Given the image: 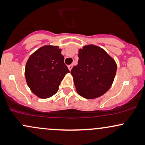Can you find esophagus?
Returning a JSON list of instances; mask_svg holds the SVG:
<instances>
[{"instance_id":"obj_1","label":"esophagus","mask_w":145,"mask_h":145,"mask_svg":"<svg viewBox=\"0 0 145 145\" xmlns=\"http://www.w3.org/2000/svg\"><path fill=\"white\" fill-rule=\"evenodd\" d=\"M72 67H73L72 65H68V69H69V71L71 70V69H72Z\"/></svg>"}]
</instances>
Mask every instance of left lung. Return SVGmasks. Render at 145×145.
Returning <instances> with one entry per match:
<instances>
[{
    "instance_id": "obj_1",
    "label": "left lung",
    "mask_w": 145,
    "mask_h": 145,
    "mask_svg": "<svg viewBox=\"0 0 145 145\" xmlns=\"http://www.w3.org/2000/svg\"><path fill=\"white\" fill-rule=\"evenodd\" d=\"M78 63L71 70L76 91L86 99L106 93L115 77L116 61L103 48L86 45L78 50Z\"/></svg>"
}]
</instances>
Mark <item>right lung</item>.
Returning a JSON list of instances; mask_svg holds the SVG:
<instances>
[{
    "label": "right lung",
    "instance_id": "add662e5",
    "mask_svg": "<svg viewBox=\"0 0 145 145\" xmlns=\"http://www.w3.org/2000/svg\"><path fill=\"white\" fill-rule=\"evenodd\" d=\"M62 49L46 45L29 56L25 66V78L31 91L41 99L54 95L65 76L69 73L64 63Z\"/></svg>",
    "mask_w": 145,
    "mask_h": 145
}]
</instances>
